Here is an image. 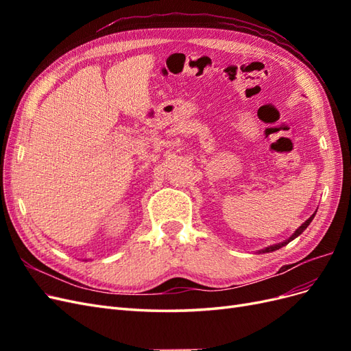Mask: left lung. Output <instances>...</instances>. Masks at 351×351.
<instances>
[{
	"instance_id": "1",
	"label": "left lung",
	"mask_w": 351,
	"mask_h": 351,
	"mask_svg": "<svg viewBox=\"0 0 351 351\" xmlns=\"http://www.w3.org/2000/svg\"><path fill=\"white\" fill-rule=\"evenodd\" d=\"M315 215H316V210L313 212V215L309 218V219H306L304 222H303V224L299 227V228H297L294 232H293V234L289 237V239H287V240H284V241H281V243H277V244H272V246H268V247H265V249H262V250H259V253H269V252H275V250H278V249H281L282 246H285V244H289L291 240H294L295 237H299L300 234H302V232L307 228V227H309V224H311V222H312V219L315 218Z\"/></svg>"
}]
</instances>
